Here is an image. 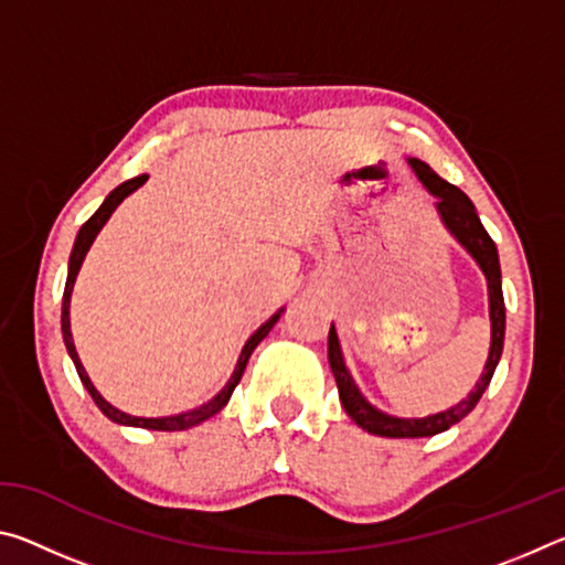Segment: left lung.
I'll return each instance as SVG.
<instances>
[{"instance_id":"left-lung-1","label":"left lung","mask_w":565,"mask_h":565,"mask_svg":"<svg viewBox=\"0 0 565 565\" xmlns=\"http://www.w3.org/2000/svg\"><path fill=\"white\" fill-rule=\"evenodd\" d=\"M411 167L416 169L418 179L424 181L431 194L438 196V214H441L444 224L451 228V234L461 242L468 254L473 256L481 266L486 279H489V301H491V351H489V361H486L483 376L478 381L476 388L463 398L461 404H456L454 408L444 411V414L436 416H426V418H396L388 414H381L379 408L369 404L366 398L359 394L356 384L351 381V374L347 371V363H343L341 356V347L337 339V329H329V363L333 371V379H337L339 386V398L347 414L353 418V424L361 426L363 431L374 434V436H384V438H424V436H436L458 424L463 416H468L478 404V398L483 396L486 386L491 384L493 371L499 366L501 351H503V333H505V303H503V291H501V266H499V252H495L493 238L486 232L481 218H478L476 209L471 204L461 189L448 184L446 179H441L436 171L424 164L420 159H411Z\"/></svg>"}]
</instances>
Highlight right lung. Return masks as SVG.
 Here are the masks:
<instances>
[{
    "label": "right lung",
    "instance_id": "obj_1",
    "mask_svg": "<svg viewBox=\"0 0 565 565\" xmlns=\"http://www.w3.org/2000/svg\"><path fill=\"white\" fill-rule=\"evenodd\" d=\"M145 181H147V174H139V177H134V179H129V181H124V184H119L117 189L111 191V194H109L107 199H104V204L97 209V212H94V214L87 218V222H84V226L79 228V234H76V242H74L72 256H70V274H66V286H64V296H62V333H64L66 351H70V356H72L74 366H76V374H79L84 388L89 391V396L94 398V404L99 406V411H102L104 416L111 418L114 424L151 428V431H186V428L202 424V420L212 418L214 414H218V411H222V408L226 406V401L232 398V391L236 388V384H238V381H242V376H244V369H246L248 356H252V351H254L256 347H259L266 333H269V331L274 329V323L279 321V313H274V317H271L269 321H266L264 327H262L259 331H256L252 339L246 341V347H244V351H242V356H238V363H236V369H234V376L228 379V384L224 386L222 394L214 396V398L209 401V404H204V406H199V408H194V411H186V414H179V416H167V418H137V416L124 414V411H119V408H114V406L109 404V401H104L99 391L94 388V384L89 381L87 371H84L79 356H76V349H74V341H72V331H70V299H72L74 279H76V274H79V266H82V262H84V256H87V252H89L94 236L99 234V228H102L104 222H107V218L111 216L114 209H117V206L124 202V196H129L131 191L139 189L141 184H145Z\"/></svg>",
    "mask_w": 565,
    "mask_h": 565
}]
</instances>
